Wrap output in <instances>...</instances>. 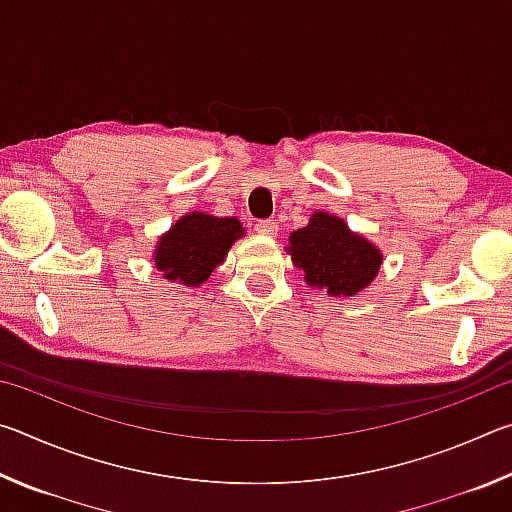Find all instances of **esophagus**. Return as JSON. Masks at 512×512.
Here are the masks:
<instances>
[{
  "instance_id": "obj_1",
  "label": "esophagus",
  "mask_w": 512,
  "mask_h": 512,
  "mask_svg": "<svg viewBox=\"0 0 512 512\" xmlns=\"http://www.w3.org/2000/svg\"><path fill=\"white\" fill-rule=\"evenodd\" d=\"M255 230L262 237H275L277 235V223H273V221H257L255 223Z\"/></svg>"
}]
</instances>
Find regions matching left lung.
I'll list each match as a JSON object with an SVG mask.
<instances>
[{
  "label": "left lung",
  "instance_id": "8db88e82",
  "mask_svg": "<svg viewBox=\"0 0 512 512\" xmlns=\"http://www.w3.org/2000/svg\"><path fill=\"white\" fill-rule=\"evenodd\" d=\"M291 262L305 273L307 287L332 298H350L368 289L384 255L359 232H352L341 216L314 212L305 228L289 235L284 248Z\"/></svg>",
  "mask_w": 512,
  "mask_h": 512
}]
</instances>
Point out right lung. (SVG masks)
Segmentation results:
<instances>
[{"label":"right lung","instance_id":"add662e5","mask_svg":"<svg viewBox=\"0 0 512 512\" xmlns=\"http://www.w3.org/2000/svg\"><path fill=\"white\" fill-rule=\"evenodd\" d=\"M241 237H246V230L237 216L187 212L160 235L153 262L164 280L201 287Z\"/></svg>","mask_w":512,"mask_h":512}]
</instances>
